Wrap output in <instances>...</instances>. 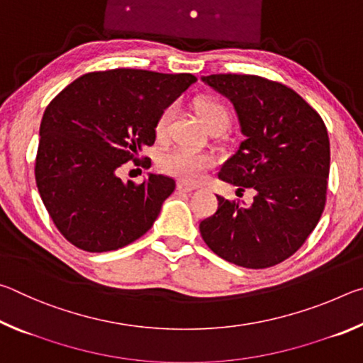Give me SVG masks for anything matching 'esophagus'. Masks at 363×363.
<instances>
[{
	"instance_id": "1",
	"label": "esophagus",
	"mask_w": 363,
	"mask_h": 363,
	"mask_svg": "<svg viewBox=\"0 0 363 363\" xmlns=\"http://www.w3.org/2000/svg\"><path fill=\"white\" fill-rule=\"evenodd\" d=\"M196 187L192 186V184H187L184 181H179L177 182V190H181V192H192V190H195Z\"/></svg>"
}]
</instances>
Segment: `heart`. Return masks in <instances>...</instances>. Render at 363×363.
Returning <instances> with one entry per match:
<instances>
[{"label":"heart","mask_w":363,"mask_h":363,"mask_svg":"<svg viewBox=\"0 0 363 363\" xmlns=\"http://www.w3.org/2000/svg\"><path fill=\"white\" fill-rule=\"evenodd\" d=\"M196 115L208 130L224 131L230 121V112L223 102L213 96H201L194 104ZM173 120V107H167L155 121V136L164 139L168 136L169 123ZM213 158L205 153L189 149H173L160 157L158 167L163 173L174 176L184 182H199L208 169L213 167Z\"/></svg>","instance_id":"heart-1"}]
</instances>
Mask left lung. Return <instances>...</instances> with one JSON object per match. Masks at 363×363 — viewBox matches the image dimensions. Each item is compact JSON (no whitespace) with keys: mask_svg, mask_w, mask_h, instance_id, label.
I'll list each match as a JSON object with an SVG mask.
<instances>
[{"mask_svg":"<svg viewBox=\"0 0 363 363\" xmlns=\"http://www.w3.org/2000/svg\"><path fill=\"white\" fill-rule=\"evenodd\" d=\"M233 104L245 136L218 177L250 189L242 206L218 195V211L200 223L214 253L237 266L266 269L296 253L327 201L330 139L309 104L288 86L256 75L201 77Z\"/></svg>","mask_w":363,"mask_h":363,"instance_id":"left-lung-1","label":"left lung"}]
</instances>
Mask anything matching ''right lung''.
Wrapping results in <instances>:
<instances>
[{
    "label": "right lung",
    "mask_w": 363,
    "mask_h": 363,
    "mask_svg": "<svg viewBox=\"0 0 363 363\" xmlns=\"http://www.w3.org/2000/svg\"><path fill=\"white\" fill-rule=\"evenodd\" d=\"M196 78L138 69L77 78L46 107L35 179L59 232L77 248L104 253L150 229L174 179L123 182L116 171L155 143V121Z\"/></svg>",
    "instance_id": "obj_1"
}]
</instances>
